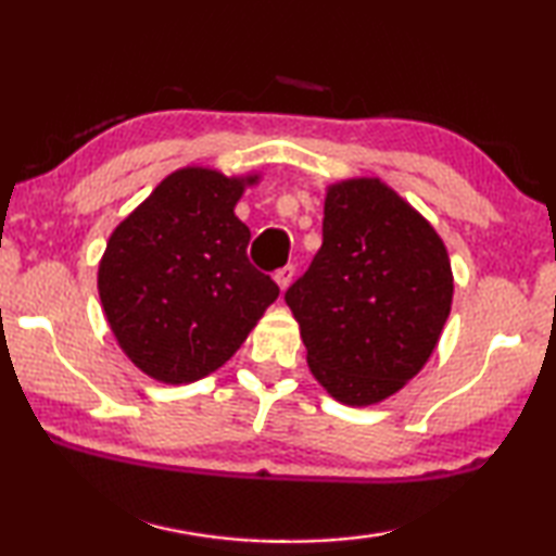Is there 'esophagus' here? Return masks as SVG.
I'll use <instances>...</instances> for the list:
<instances>
[{
	"label": "esophagus",
	"mask_w": 556,
	"mask_h": 556,
	"mask_svg": "<svg viewBox=\"0 0 556 556\" xmlns=\"http://www.w3.org/2000/svg\"><path fill=\"white\" fill-rule=\"evenodd\" d=\"M291 277H294V267H291V265H287V267H281V269L275 271V281H277L281 291H285V289L289 287Z\"/></svg>",
	"instance_id": "34e87169"
}]
</instances>
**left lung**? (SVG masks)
Here are the masks:
<instances>
[{"label":"left lung","instance_id":"8db88e82","mask_svg":"<svg viewBox=\"0 0 556 556\" xmlns=\"http://www.w3.org/2000/svg\"><path fill=\"white\" fill-rule=\"evenodd\" d=\"M434 228L378 178L328 188L324 244L287 289L308 368L345 404H372L421 370L451 312Z\"/></svg>","mask_w":556,"mask_h":556}]
</instances>
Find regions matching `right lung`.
Here are the masks:
<instances>
[{
  "label": "right lung",
  "mask_w": 556,
  "mask_h": 556,
  "mask_svg": "<svg viewBox=\"0 0 556 556\" xmlns=\"http://www.w3.org/2000/svg\"><path fill=\"white\" fill-rule=\"evenodd\" d=\"M240 195V178L181 168L112 232L98 271L102 308L122 351L156 380L218 370L279 296L248 260L250 230L232 213Z\"/></svg>",
  "instance_id": "right-lung-1"
}]
</instances>
